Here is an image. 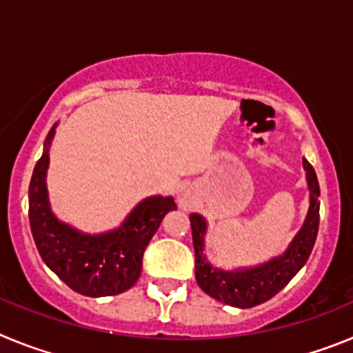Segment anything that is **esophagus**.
Returning <instances> with one entry per match:
<instances>
[{"instance_id":"esophagus-1","label":"esophagus","mask_w":353,"mask_h":353,"mask_svg":"<svg viewBox=\"0 0 353 353\" xmlns=\"http://www.w3.org/2000/svg\"><path fill=\"white\" fill-rule=\"evenodd\" d=\"M179 203H180V207L183 208V210H189V208L192 207L191 196L187 194V192H182V194L179 196Z\"/></svg>"}]
</instances>
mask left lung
Listing matches in <instances>:
<instances>
[{
    "instance_id": "obj_1",
    "label": "left lung",
    "mask_w": 353,
    "mask_h": 353,
    "mask_svg": "<svg viewBox=\"0 0 353 353\" xmlns=\"http://www.w3.org/2000/svg\"><path fill=\"white\" fill-rule=\"evenodd\" d=\"M302 166H304L305 182L310 189V208H307L305 219L288 248L279 256L270 258L263 263L252 265V267H236L232 270H224L212 265L205 254L208 232L207 219L199 214L189 215L196 254V281L199 288L208 293L212 299L233 305V307H242V310L254 307L281 292L295 277V274L304 267L313 251L318 235L320 185L310 162L302 159Z\"/></svg>"
}]
</instances>
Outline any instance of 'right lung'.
<instances>
[{"mask_svg":"<svg viewBox=\"0 0 353 353\" xmlns=\"http://www.w3.org/2000/svg\"><path fill=\"white\" fill-rule=\"evenodd\" d=\"M52 125L43 141L42 157L30 182V226L43 263L74 292L86 297H109L125 292L141 276L143 252L168 212L174 210L171 196L141 199L114 230L86 233L60 221L51 208L48 192L49 150Z\"/></svg>","mask_w":353,"mask_h":353,"instance_id":"right-lung-1","label":"right lung"}]
</instances>
